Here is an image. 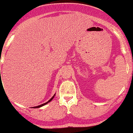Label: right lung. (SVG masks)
<instances>
[{"instance_id":"obj_1","label":"right lung","mask_w":133,"mask_h":133,"mask_svg":"<svg viewBox=\"0 0 133 133\" xmlns=\"http://www.w3.org/2000/svg\"><path fill=\"white\" fill-rule=\"evenodd\" d=\"M54 96H55V95H54ZM54 96H53V97H52V98H51V99H50L49 101H48V102H46V103H44V104H42V105H38V106H36V107H34V108H40V107H42V106H43V105H46V104H48V102H50V101H52V99H53V98H54Z\"/></svg>"}]
</instances>
